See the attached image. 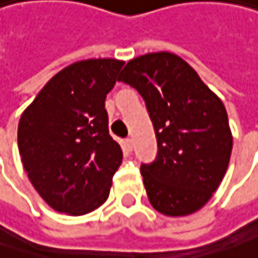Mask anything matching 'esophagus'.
Here are the masks:
<instances>
[{
  "mask_svg": "<svg viewBox=\"0 0 258 258\" xmlns=\"http://www.w3.org/2000/svg\"><path fill=\"white\" fill-rule=\"evenodd\" d=\"M124 145H126V148H127L129 151H132V148H134V139L126 138L124 139Z\"/></svg>",
  "mask_w": 258,
  "mask_h": 258,
  "instance_id": "1",
  "label": "esophagus"
}]
</instances>
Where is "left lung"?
<instances>
[{
  "label": "left lung",
  "mask_w": 258,
  "mask_h": 258,
  "mask_svg": "<svg viewBox=\"0 0 258 258\" xmlns=\"http://www.w3.org/2000/svg\"><path fill=\"white\" fill-rule=\"evenodd\" d=\"M117 81L138 91L154 126L156 160L141 164L151 206L173 217L200 210L229 166L232 134L223 102L172 52L131 60Z\"/></svg>",
  "instance_id": "1"
}]
</instances>
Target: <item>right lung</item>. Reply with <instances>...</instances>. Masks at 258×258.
Wrapping results in <instances>:
<instances>
[{
    "instance_id": "obj_1",
    "label": "right lung",
    "mask_w": 258,
    "mask_h": 258,
    "mask_svg": "<svg viewBox=\"0 0 258 258\" xmlns=\"http://www.w3.org/2000/svg\"><path fill=\"white\" fill-rule=\"evenodd\" d=\"M123 64L91 58L67 66L20 117L17 144L23 167L57 212L82 216L108 198L123 153L108 134L104 107Z\"/></svg>"
}]
</instances>
